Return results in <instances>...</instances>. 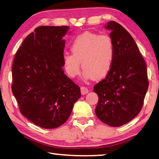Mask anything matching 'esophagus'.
Instances as JSON below:
<instances>
[{
	"label": "esophagus",
	"instance_id": "1",
	"mask_svg": "<svg viewBox=\"0 0 159 159\" xmlns=\"http://www.w3.org/2000/svg\"><path fill=\"white\" fill-rule=\"evenodd\" d=\"M80 92H81L82 95H85V94H87L88 92H89V90L85 86H81L80 87Z\"/></svg>",
	"mask_w": 159,
	"mask_h": 159
}]
</instances>
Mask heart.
Listing matches in <instances>:
<instances>
[{"instance_id":"heart-1","label":"heart","mask_w":159,"mask_h":159,"mask_svg":"<svg viewBox=\"0 0 159 159\" xmlns=\"http://www.w3.org/2000/svg\"><path fill=\"white\" fill-rule=\"evenodd\" d=\"M72 54L64 53L66 72L74 78L79 74L81 62L86 79H100L109 73L114 59V44L108 35L86 31L77 36L71 44Z\"/></svg>"}]
</instances>
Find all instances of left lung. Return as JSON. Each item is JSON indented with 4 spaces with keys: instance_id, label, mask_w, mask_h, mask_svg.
I'll return each mask as SVG.
<instances>
[{
    "instance_id": "obj_1",
    "label": "left lung",
    "mask_w": 159,
    "mask_h": 159,
    "mask_svg": "<svg viewBox=\"0 0 159 159\" xmlns=\"http://www.w3.org/2000/svg\"><path fill=\"white\" fill-rule=\"evenodd\" d=\"M111 31L114 59L105 79L94 86L99 101L95 114L112 127L130 122L141 111L149 87L147 64L131 35L114 21L105 26Z\"/></svg>"
}]
</instances>
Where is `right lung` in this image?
<instances>
[{
	"label": "right lung",
	"mask_w": 159,
	"mask_h": 159,
	"mask_svg": "<svg viewBox=\"0 0 159 159\" xmlns=\"http://www.w3.org/2000/svg\"><path fill=\"white\" fill-rule=\"evenodd\" d=\"M67 26H41L24 40L12 64V91L24 116L39 127H60L80 89L64 74L63 36Z\"/></svg>",
	"instance_id": "right-lung-1"
}]
</instances>
